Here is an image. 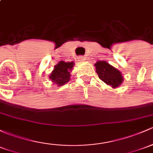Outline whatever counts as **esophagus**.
I'll return each instance as SVG.
<instances>
[{
    "label": "esophagus",
    "instance_id": "1",
    "mask_svg": "<svg viewBox=\"0 0 153 153\" xmlns=\"http://www.w3.org/2000/svg\"><path fill=\"white\" fill-rule=\"evenodd\" d=\"M78 59H79L80 61H85L86 60V58L83 56H78Z\"/></svg>",
    "mask_w": 153,
    "mask_h": 153
}]
</instances>
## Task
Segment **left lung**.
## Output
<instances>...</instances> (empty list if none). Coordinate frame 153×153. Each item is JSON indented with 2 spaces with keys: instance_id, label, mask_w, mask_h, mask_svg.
I'll list each match as a JSON object with an SVG mask.
<instances>
[{
  "instance_id": "8db88e82",
  "label": "left lung",
  "mask_w": 153,
  "mask_h": 153,
  "mask_svg": "<svg viewBox=\"0 0 153 153\" xmlns=\"http://www.w3.org/2000/svg\"><path fill=\"white\" fill-rule=\"evenodd\" d=\"M96 72L100 79L112 88H117L123 83V78L121 72L108 63L102 61L95 64Z\"/></svg>"
}]
</instances>
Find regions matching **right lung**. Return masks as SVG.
Instances as JSON below:
<instances>
[{"label":"right lung","instance_id":"add662e5","mask_svg":"<svg viewBox=\"0 0 153 153\" xmlns=\"http://www.w3.org/2000/svg\"><path fill=\"white\" fill-rule=\"evenodd\" d=\"M73 66V62H64L62 61L54 67V70L50 75V78L59 86L65 84L70 81V71Z\"/></svg>","mask_w":153,"mask_h":153}]
</instances>
